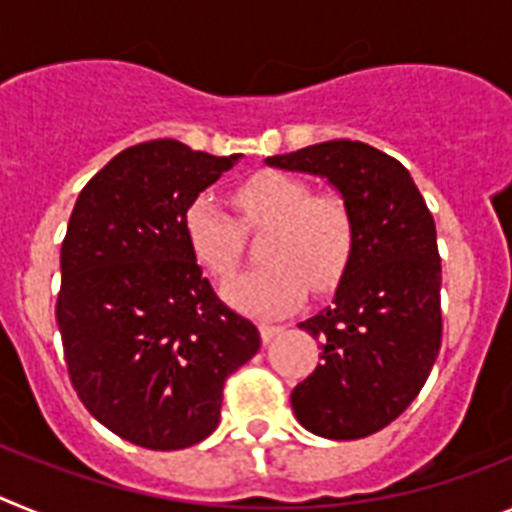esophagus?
Listing matches in <instances>:
<instances>
[{
	"mask_svg": "<svg viewBox=\"0 0 512 512\" xmlns=\"http://www.w3.org/2000/svg\"><path fill=\"white\" fill-rule=\"evenodd\" d=\"M259 330H261V341L269 343L271 338L279 336V333H282L284 325H269V323H261V325H259Z\"/></svg>",
	"mask_w": 512,
	"mask_h": 512,
	"instance_id": "34e87169",
	"label": "esophagus"
}]
</instances>
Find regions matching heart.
<instances>
[{
	"label": "heart",
	"instance_id": "b5f03b06",
	"mask_svg": "<svg viewBox=\"0 0 512 512\" xmlns=\"http://www.w3.org/2000/svg\"><path fill=\"white\" fill-rule=\"evenodd\" d=\"M233 205L246 230L269 228L261 243L264 269L235 279L225 297L251 315H279L307 295V282L328 292L354 253V212L338 194H312L287 171H259L233 189ZM210 192L197 194L184 212V233L194 256L220 282L241 266L243 230Z\"/></svg>",
	"mask_w": 512,
	"mask_h": 512
}]
</instances>
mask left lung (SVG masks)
<instances>
[{
    "label": "left lung",
    "instance_id": "8db88e82",
    "mask_svg": "<svg viewBox=\"0 0 512 512\" xmlns=\"http://www.w3.org/2000/svg\"><path fill=\"white\" fill-rule=\"evenodd\" d=\"M266 164L328 179L356 225L336 297L300 323L323 361L292 390V410L315 436H372L418 397L441 348L433 215L410 171L361 140H328Z\"/></svg>",
    "mask_w": 512,
    "mask_h": 512
}]
</instances>
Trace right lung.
Instances as JSON below:
<instances>
[{"instance_id": "right-lung-1", "label": "right lung", "mask_w": 512, "mask_h": 512, "mask_svg": "<svg viewBox=\"0 0 512 512\" xmlns=\"http://www.w3.org/2000/svg\"><path fill=\"white\" fill-rule=\"evenodd\" d=\"M238 158L138 143L89 179L71 212L56 302L71 384L104 428L143 449L205 441L225 379L261 348L184 233L189 202Z\"/></svg>"}]
</instances>
